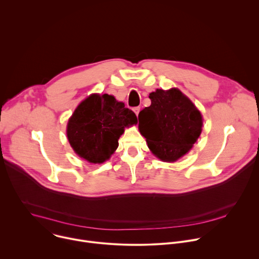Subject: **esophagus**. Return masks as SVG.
<instances>
[{
	"label": "esophagus",
	"instance_id": "obj_1",
	"mask_svg": "<svg viewBox=\"0 0 259 259\" xmlns=\"http://www.w3.org/2000/svg\"><path fill=\"white\" fill-rule=\"evenodd\" d=\"M133 112H134L135 115L138 117V114H139V112H140V107H134V108H133Z\"/></svg>",
	"mask_w": 259,
	"mask_h": 259
}]
</instances>
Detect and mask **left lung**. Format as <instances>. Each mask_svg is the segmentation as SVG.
<instances>
[{
  "label": "left lung",
  "mask_w": 259,
  "mask_h": 259,
  "mask_svg": "<svg viewBox=\"0 0 259 259\" xmlns=\"http://www.w3.org/2000/svg\"><path fill=\"white\" fill-rule=\"evenodd\" d=\"M152 103L138 115V130L155 157L173 163L187 155L202 133L203 116L178 88L150 93Z\"/></svg>",
  "instance_id": "obj_1"
}]
</instances>
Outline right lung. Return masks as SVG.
<instances>
[{
    "instance_id": "right-lung-1",
    "label": "right lung",
    "mask_w": 259,
    "mask_h": 259,
    "mask_svg": "<svg viewBox=\"0 0 259 259\" xmlns=\"http://www.w3.org/2000/svg\"><path fill=\"white\" fill-rule=\"evenodd\" d=\"M137 124V118L115 96L92 93L73 110L66 125V137L81 159L102 164L119 146L125 128Z\"/></svg>"
}]
</instances>
